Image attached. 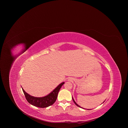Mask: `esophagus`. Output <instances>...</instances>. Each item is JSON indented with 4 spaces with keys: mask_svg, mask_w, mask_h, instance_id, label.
Masks as SVG:
<instances>
[{
    "mask_svg": "<svg viewBox=\"0 0 128 128\" xmlns=\"http://www.w3.org/2000/svg\"><path fill=\"white\" fill-rule=\"evenodd\" d=\"M69 80H71V79H69Z\"/></svg>",
    "mask_w": 128,
    "mask_h": 128,
    "instance_id": "1",
    "label": "esophagus"
}]
</instances>
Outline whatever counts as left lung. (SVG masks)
<instances>
[{"label": "left lung", "mask_w": 128, "mask_h": 128, "mask_svg": "<svg viewBox=\"0 0 128 128\" xmlns=\"http://www.w3.org/2000/svg\"><path fill=\"white\" fill-rule=\"evenodd\" d=\"M72 100H73V102H74V104H76V106H78V107H79V108H81V106H79V105H78V104H76V102H75V100H74V99H73V97H72ZM87 110H89V109H87Z\"/></svg>", "instance_id": "left-lung-1"}]
</instances>
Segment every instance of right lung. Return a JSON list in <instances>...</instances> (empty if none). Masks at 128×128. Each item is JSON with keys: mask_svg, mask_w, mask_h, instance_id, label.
<instances>
[{"mask_svg": "<svg viewBox=\"0 0 128 128\" xmlns=\"http://www.w3.org/2000/svg\"><path fill=\"white\" fill-rule=\"evenodd\" d=\"M64 83V82H62L59 84L53 91L43 97H35L32 96L24 91L22 88V90L27 101L30 104L36 107L45 108L54 104L56 100L58 92Z\"/></svg>", "mask_w": 128, "mask_h": 128, "instance_id": "obj_1", "label": "right lung"}]
</instances>
